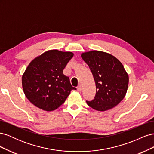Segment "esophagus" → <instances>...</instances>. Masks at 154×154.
<instances>
[{"label":"esophagus","instance_id":"34e87169","mask_svg":"<svg viewBox=\"0 0 154 154\" xmlns=\"http://www.w3.org/2000/svg\"><path fill=\"white\" fill-rule=\"evenodd\" d=\"M82 86H81L80 85H79L78 86V87H77V90H78V91L80 92V91H82Z\"/></svg>","mask_w":154,"mask_h":154}]
</instances>
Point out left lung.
Returning a JSON list of instances; mask_svg holds the SVG:
<instances>
[{"instance_id": "obj_1", "label": "left lung", "mask_w": 154, "mask_h": 154, "mask_svg": "<svg viewBox=\"0 0 154 154\" xmlns=\"http://www.w3.org/2000/svg\"><path fill=\"white\" fill-rule=\"evenodd\" d=\"M82 58L89 67L96 83L94 100L86 101L96 110L112 109L125 97L128 85V75L123 64L114 56L100 51L82 54Z\"/></svg>"}]
</instances>
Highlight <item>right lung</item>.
Masks as SVG:
<instances>
[{
	"label": "right lung",
	"instance_id": "right-lung-1",
	"mask_svg": "<svg viewBox=\"0 0 154 154\" xmlns=\"http://www.w3.org/2000/svg\"><path fill=\"white\" fill-rule=\"evenodd\" d=\"M74 54L49 50L30 62L22 75L24 94L35 106L52 111L62 105L72 90L69 78L63 74Z\"/></svg>",
	"mask_w": 154,
	"mask_h": 154
}]
</instances>
